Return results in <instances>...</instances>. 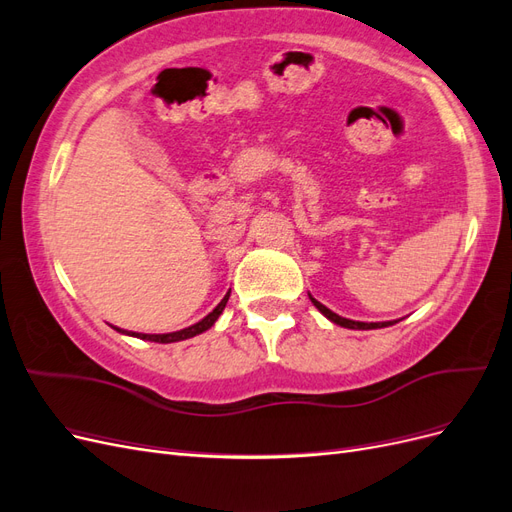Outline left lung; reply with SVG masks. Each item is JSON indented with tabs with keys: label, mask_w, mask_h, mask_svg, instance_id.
<instances>
[{
	"label": "left lung",
	"mask_w": 512,
	"mask_h": 512,
	"mask_svg": "<svg viewBox=\"0 0 512 512\" xmlns=\"http://www.w3.org/2000/svg\"><path fill=\"white\" fill-rule=\"evenodd\" d=\"M309 299H312V303L318 307V312L327 316L331 322L339 324V327H346V329H359V331H367V329H382V327H391V324H395L397 320H391V322H359V320H348V318H342L337 316L335 312H331L329 307H324L320 301H316L312 294H309Z\"/></svg>",
	"instance_id": "1"
}]
</instances>
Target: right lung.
Returning <instances> with one entry per match:
<instances>
[{"mask_svg":"<svg viewBox=\"0 0 512 512\" xmlns=\"http://www.w3.org/2000/svg\"><path fill=\"white\" fill-rule=\"evenodd\" d=\"M228 297H230V292H226V297L218 303V307L213 309L211 314H207L203 320L200 322H196V324H192V327H188V329H181V331H175V333H164V335H147V333H134V331H121V329H117L119 333H126V335H132V337H138V339H149V342H158V344H170V342H181V339H190V337H194V335H198V333H205L207 329H211L213 324H215V320L220 318V314L224 312V307H226V303H228Z\"/></svg>","mask_w":512,"mask_h":512,"instance_id":"obj_1","label":"right lung"}]
</instances>
